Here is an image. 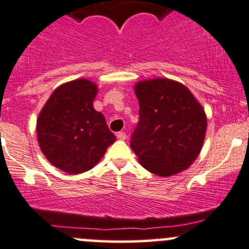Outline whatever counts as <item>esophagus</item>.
Masks as SVG:
<instances>
[{"label": "esophagus", "instance_id": "34e87169", "mask_svg": "<svg viewBox=\"0 0 249 249\" xmlns=\"http://www.w3.org/2000/svg\"><path fill=\"white\" fill-rule=\"evenodd\" d=\"M117 138H118V140H120V141H125V140H126V133H125V132H118L117 133Z\"/></svg>", "mask_w": 249, "mask_h": 249}]
</instances>
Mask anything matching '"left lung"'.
<instances>
[{"label": "left lung", "mask_w": 249, "mask_h": 249, "mask_svg": "<svg viewBox=\"0 0 249 249\" xmlns=\"http://www.w3.org/2000/svg\"><path fill=\"white\" fill-rule=\"evenodd\" d=\"M140 120L130 146L153 174L171 177L199 155L206 132L203 107L181 83L155 78L136 85Z\"/></svg>", "instance_id": "obj_1"}]
</instances>
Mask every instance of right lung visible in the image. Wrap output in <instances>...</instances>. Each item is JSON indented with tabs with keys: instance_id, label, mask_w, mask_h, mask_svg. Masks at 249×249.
I'll return each mask as SVG.
<instances>
[{
	"instance_id": "1",
	"label": "right lung",
	"mask_w": 249,
	"mask_h": 249,
	"mask_svg": "<svg viewBox=\"0 0 249 249\" xmlns=\"http://www.w3.org/2000/svg\"><path fill=\"white\" fill-rule=\"evenodd\" d=\"M96 86L75 80L57 88L41 109L36 135L41 151L57 168L78 174L93 168L116 136L95 111Z\"/></svg>"
}]
</instances>
